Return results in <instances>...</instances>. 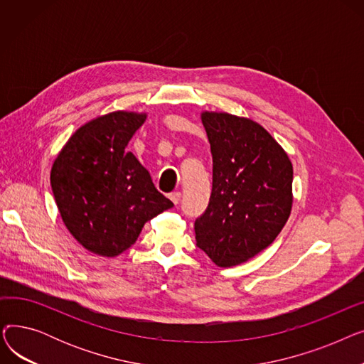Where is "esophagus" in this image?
I'll return each instance as SVG.
<instances>
[{
	"instance_id": "esophagus-1",
	"label": "esophagus",
	"mask_w": 364,
	"mask_h": 364,
	"mask_svg": "<svg viewBox=\"0 0 364 364\" xmlns=\"http://www.w3.org/2000/svg\"><path fill=\"white\" fill-rule=\"evenodd\" d=\"M169 199L172 200V203H174V205H178V203H180V199H181V193H180V192H172V193L169 195Z\"/></svg>"
}]
</instances>
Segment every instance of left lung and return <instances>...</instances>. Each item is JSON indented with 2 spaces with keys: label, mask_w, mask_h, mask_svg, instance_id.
Wrapping results in <instances>:
<instances>
[{
  "label": "left lung",
  "mask_w": 364,
  "mask_h": 364,
  "mask_svg": "<svg viewBox=\"0 0 364 364\" xmlns=\"http://www.w3.org/2000/svg\"><path fill=\"white\" fill-rule=\"evenodd\" d=\"M213 153V192L195 221L196 242L218 267L239 265L272 245L292 209L288 153L258 122L202 112Z\"/></svg>",
  "instance_id": "1"
}]
</instances>
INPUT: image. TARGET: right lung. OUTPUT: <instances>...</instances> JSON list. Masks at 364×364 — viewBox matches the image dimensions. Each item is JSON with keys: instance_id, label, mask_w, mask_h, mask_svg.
I'll return each mask as SVG.
<instances>
[{"instance_id": "add662e5", "label": "right lung", "mask_w": 364, "mask_h": 364, "mask_svg": "<svg viewBox=\"0 0 364 364\" xmlns=\"http://www.w3.org/2000/svg\"><path fill=\"white\" fill-rule=\"evenodd\" d=\"M146 117L118 110L87 122L73 132L51 166L50 181L62 220L92 254H122L147 221L174 206L125 150Z\"/></svg>"}]
</instances>
